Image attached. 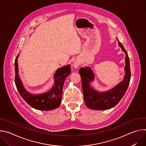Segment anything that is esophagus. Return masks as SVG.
Listing matches in <instances>:
<instances>
[{"mask_svg": "<svg viewBox=\"0 0 146 146\" xmlns=\"http://www.w3.org/2000/svg\"><path fill=\"white\" fill-rule=\"evenodd\" d=\"M80 62H78V61H75L74 63H73V66L74 67V68H77L79 65H80Z\"/></svg>", "mask_w": 146, "mask_h": 146, "instance_id": "34e87169", "label": "esophagus"}]
</instances>
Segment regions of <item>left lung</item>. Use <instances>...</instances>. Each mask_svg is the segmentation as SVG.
<instances>
[{
    "instance_id": "obj_1",
    "label": "left lung",
    "mask_w": 146,
    "mask_h": 146,
    "mask_svg": "<svg viewBox=\"0 0 146 146\" xmlns=\"http://www.w3.org/2000/svg\"><path fill=\"white\" fill-rule=\"evenodd\" d=\"M119 46L122 51L126 54V72L123 80L113 89L105 92H98L93 90L90 83L94 79V74L90 68H81L78 73L81 78L82 88L84 94V99L86 106L93 110H103L114 107L121 100L125 94L130 82L131 74L129 64V58L123 46L118 41Z\"/></svg>"
}]
</instances>
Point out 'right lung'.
I'll return each mask as SVG.
<instances>
[{
  "mask_svg": "<svg viewBox=\"0 0 146 146\" xmlns=\"http://www.w3.org/2000/svg\"><path fill=\"white\" fill-rule=\"evenodd\" d=\"M15 60V83L17 89L20 95L25 101L33 108L39 110H51L58 108L62 100V90L66 78L71 73L70 65L60 68L54 75L55 84L51 90L48 92L40 94L32 95L28 92L23 86L18 75V68L17 58Z\"/></svg>",
  "mask_w": 146,
  "mask_h": 146,
  "instance_id": "right-lung-1",
  "label": "right lung"
}]
</instances>
